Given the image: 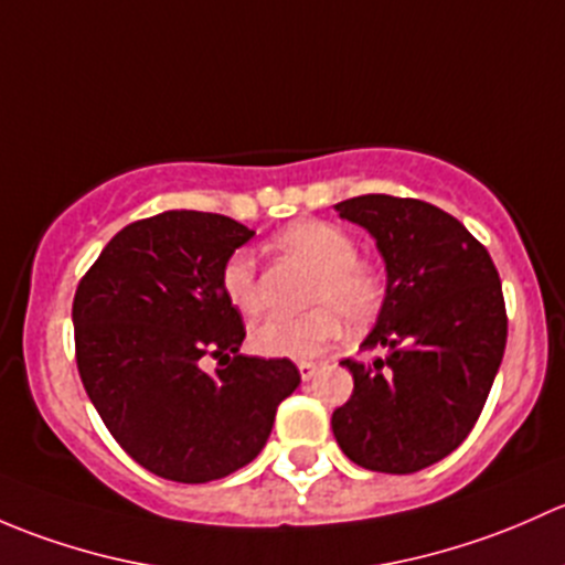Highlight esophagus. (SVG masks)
<instances>
[{
  "label": "esophagus",
  "instance_id": "34e87169",
  "mask_svg": "<svg viewBox=\"0 0 565 565\" xmlns=\"http://www.w3.org/2000/svg\"><path fill=\"white\" fill-rule=\"evenodd\" d=\"M318 370H321V364H316V362H299V372H301V377H305V381H310V377H316Z\"/></svg>",
  "mask_w": 565,
  "mask_h": 565
}]
</instances>
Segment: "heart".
<instances>
[{"label":"heart","mask_w":565,"mask_h":565,"mask_svg":"<svg viewBox=\"0 0 565 565\" xmlns=\"http://www.w3.org/2000/svg\"><path fill=\"white\" fill-rule=\"evenodd\" d=\"M277 247L316 271L307 290L305 316H275L249 334L260 356L312 359L340 337L342 318L353 329L375 321L383 305V280L372 266L359 260V247L348 231L326 220H299L277 234ZM220 288L242 316H258L264 307L255 258L236 249L220 271Z\"/></svg>","instance_id":"heart-1"}]
</instances>
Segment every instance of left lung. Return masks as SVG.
Here are the masks:
<instances>
[{
	"label": "left lung",
	"instance_id": "obj_1",
	"mask_svg": "<svg viewBox=\"0 0 565 565\" xmlns=\"http://www.w3.org/2000/svg\"><path fill=\"white\" fill-rule=\"evenodd\" d=\"M337 212L375 236L388 282L362 345L386 356L342 362L353 394L331 429L362 468L416 473L468 438L490 397L509 334L498 269L457 217L418 198L359 195Z\"/></svg>",
	"mask_w": 565,
	"mask_h": 565
}]
</instances>
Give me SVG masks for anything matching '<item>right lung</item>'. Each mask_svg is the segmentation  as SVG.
I'll return each mask as SVG.
<instances>
[{
    "instance_id": "add662e5",
    "label": "right lung",
    "mask_w": 565,
    "mask_h": 565,
    "mask_svg": "<svg viewBox=\"0 0 565 565\" xmlns=\"http://www.w3.org/2000/svg\"><path fill=\"white\" fill-rule=\"evenodd\" d=\"M255 231L212 212H162L121 228L73 299L75 364L116 444L182 484L223 479L260 455L290 359L242 356V312L220 271ZM206 355L230 367L209 376Z\"/></svg>"
}]
</instances>
